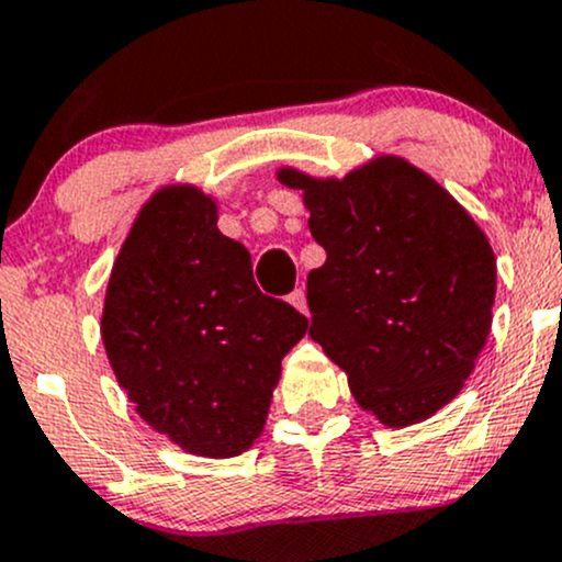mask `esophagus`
<instances>
[{
	"instance_id": "34e87169",
	"label": "esophagus",
	"mask_w": 562,
	"mask_h": 562,
	"mask_svg": "<svg viewBox=\"0 0 562 562\" xmlns=\"http://www.w3.org/2000/svg\"><path fill=\"white\" fill-rule=\"evenodd\" d=\"M288 302L293 304V307L299 310V313L302 315H307L310 317V307H307V293L302 291V288H296V291L291 293V296H288Z\"/></svg>"
}]
</instances>
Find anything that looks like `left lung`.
Instances as JSON below:
<instances>
[{"instance_id":"1","label":"left lung","mask_w":562,"mask_h":562,"mask_svg":"<svg viewBox=\"0 0 562 562\" xmlns=\"http://www.w3.org/2000/svg\"><path fill=\"white\" fill-rule=\"evenodd\" d=\"M302 190L326 263L307 277L310 337L386 427L435 416L462 391L492 328L497 263L449 190L405 157L342 179L280 168Z\"/></svg>"}]
</instances>
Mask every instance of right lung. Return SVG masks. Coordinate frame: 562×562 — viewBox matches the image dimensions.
Wrapping results in <instances>:
<instances>
[{"mask_svg":"<svg viewBox=\"0 0 562 562\" xmlns=\"http://www.w3.org/2000/svg\"><path fill=\"white\" fill-rule=\"evenodd\" d=\"M100 334L135 413L187 454L228 459L263 432L282 359L307 317L263 296L217 201L166 184L113 260Z\"/></svg>","mask_w":562,"mask_h":562,"instance_id":"add662e5","label":"right lung"}]
</instances>
